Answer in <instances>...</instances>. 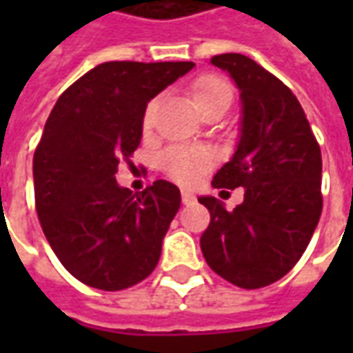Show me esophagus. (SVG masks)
Segmentation results:
<instances>
[{
  "label": "esophagus",
  "instance_id": "obj_1",
  "mask_svg": "<svg viewBox=\"0 0 353 353\" xmlns=\"http://www.w3.org/2000/svg\"><path fill=\"white\" fill-rule=\"evenodd\" d=\"M181 200H183V204H192V202L196 200V196H194L192 192L183 191V192H181Z\"/></svg>",
  "mask_w": 353,
  "mask_h": 353
}]
</instances>
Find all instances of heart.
I'll list each match as a JSON object with an SVG mask.
<instances>
[{
    "instance_id": "obj_1",
    "label": "heart",
    "mask_w": 353,
    "mask_h": 353,
    "mask_svg": "<svg viewBox=\"0 0 353 353\" xmlns=\"http://www.w3.org/2000/svg\"><path fill=\"white\" fill-rule=\"evenodd\" d=\"M191 100L194 108L199 111H204L214 103H230L232 100V88L225 79L217 75H202L191 85ZM154 115V101L147 105L143 113V126L149 128L153 124ZM212 159L210 154L202 151H192V149H170L162 154L161 168L166 172V176L172 177L174 181L181 185H196L200 181L202 174L210 168Z\"/></svg>"
}]
</instances>
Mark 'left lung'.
Listing matches in <instances>:
<instances>
[{
    "label": "left lung",
    "instance_id": "left-lung-1",
    "mask_svg": "<svg viewBox=\"0 0 353 353\" xmlns=\"http://www.w3.org/2000/svg\"><path fill=\"white\" fill-rule=\"evenodd\" d=\"M210 64L229 73L242 105L236 149L212 185L244 187V200L229 212L215 196H199L212 215L200 248L221 278L259 289L296 265L318 227L321 151L295 94L272 73L238 52Z\"/></svg>",
    "mask_w": 353,
    "mask_h": 353
}]
</instances>
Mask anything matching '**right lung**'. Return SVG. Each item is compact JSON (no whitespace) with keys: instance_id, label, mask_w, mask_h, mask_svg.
Returning <instances> with one entry per match:
<instances>
[{"instance_id":"add662e5","label":"right lung","mask_w":353,"mask_h":353,"mask_svg":"<svg viewBox=\"0 0 353 353\" xmlns=\"http://www.w3.org/2000/svg\"><path fill=\"white\" fill-rule=\"evenodd\" d=\"M192 68L103 62L50 111L34 154L35 210L60 263L90 288H132L161 259L181 192L164 179L132 192L115 174L141 141L147 103Z\"/></svg>"}]
</instances>
